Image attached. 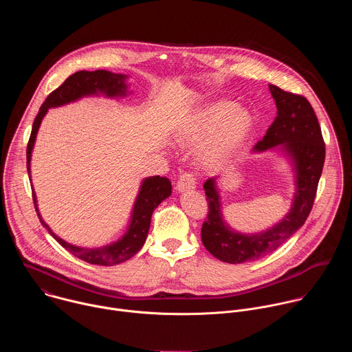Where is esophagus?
I'll return each instance as SVG.
<instances>
[{
    "mask_svg": "<svg viewBox=\"0 0 352 352\" xmlns=\"http://www.w3.org/2000/svg\"><path fill=\"white\" fill-rule=\"evenodd\" d=\"M196 186V178L192 173H182L177 181V189L179 192L195 189Z\"/></svg>",
    "mask_w": 352,
    "mask_h": 352,
    "instance_id": "1",
    "label": "esophagus"
}]
</instances>
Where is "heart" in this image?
<instances>
[{
	"label": "heart",
	"instance_id": "b5f03b06",
	"mask_svg": "<svg viewBox=\"0 0 352 352\" xmlns=\"http://www.w3.org/2000/svg\"><path fill=\"white\" fill-rule=\"evenodd\" d=\"M252 126V116L232 102L220 100L197 110L182 125L178 139L184 143H197L212 131L202 148V160L208 166L221 163Z\"/></svg>",
	"mask_w": 352,
	"mask_h": 352
}]
</instances>
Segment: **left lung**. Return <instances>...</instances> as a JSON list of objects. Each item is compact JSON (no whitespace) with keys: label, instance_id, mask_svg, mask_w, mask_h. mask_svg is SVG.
Here are the masks:
<instances>
[{"label":"left lung","instance_id":"1","mask_svg":"<svg viewBox=\"0 0 352 352\" xmlns=\"http://www.w3.org/2000/svg\"><path fill=\"white\" fill-rule=\"evenodd\" d=\"M276 102L277 117L254 150L263 152L281 144L291 156L296 173V192L289 213L273 228L255 235H243L230 230L223 221L216 178H209L204 188L208 200V217L202 226V242L221 262L242 263L256 261L277 249L307 221L322 175L326 147L318 117L307 97L284 91L269 85Z\"/></svg>","mask_w":352,"mask_h":352}]
</instances>
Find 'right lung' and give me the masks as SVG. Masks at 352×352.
Instances as JSON below:
<instances>
[{"label": "right lung", "instance_id": "right-lung-1", "mask_svg": "<svg viewBox=\"0 0 352 352\" xmlns=\"http://www.w3.org/2000/svg\"><path fill=\"white\" fill-rule=\"evenodd\" d=\"M125 75L113 74L110 71L97 69V71H79L71 75L60 87H57L54 91L50 93L44 103L41 104L38 114L34 118L32 133L28 142L26 148V166H28V174L30 175V157L32 150L36 140V135L38 131V126L41 124L43 117L52 107H58L63 104H68L75 100L90 96L103 93L109 97H117V96H125L126 94V85H125ZM33 195V204L36 213L38 216V220L41 226H44L48 232L52 234L61 246H64L68 252H71L74 256L90 263V265H100V266H114L118 263H122L128 259H131L136 252H139L140 248L143 246L148 227L150 220H152V214L155 209L163 202L166 197L171 195V182L166 177H148L143 181L139 195L136 197V202L132 212V219L128 231L125 235L118 239L117 242H113L103 248H80L71 245L57 236L50 227L44 223L41 216L38 214V209L36 205V193L32 190Z\"/></svg>", "mask_w": 352, "mask_h": 352}]
</instances>
